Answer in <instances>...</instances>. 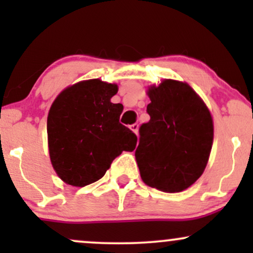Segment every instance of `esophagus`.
Listing matches in <instances>:
<instances>
[{"label":"esophagus","mask_w":253,"mask_h":253,"mask_svg":"<svg viewBox=\"0 0 253 253\" xmlns=\"http://www.w3.org/2000/svg\"><path fill=\"white\" fill-rule=\"evenodd\" d=\"M129 128L132 129L133 132L135 133V134H138V130H139V125H138V124H133V125H130Z\"/></svg>","instance_id":"1"}]
</instances>
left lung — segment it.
<instances>
[{
  "instance_id": "1",
  "label": "left lung",
  "mask_w": 253,
  "mask_h": 253,
  "mask_svg": "<svg viewBox=\"0 0 253 253\" xmlns=\"http://www.w3.org/2000/svg\"><path fill=\"white\" fill-rule=\"evenodd\" d=\"M150 121L139 128L135 159L144 183L179 193L205 171L213 144V120L187 83L165 80L149 89Z\"/></svg>"
}]
</instances>
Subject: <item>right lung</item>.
<instances>
[{
    "mask_svg": "<svg viewBox=\"0 0 253 253\" xmlns=\"http://www.w3.org/2000/svg\"><path fill=\"white\" fill-rule=\"evenodd\" d=\"M117 84L83 81L60 92L47 117L51 163L64 182L84 187L102 178L136 135L120 124L123 104L112 103Z\"/></svg>",
    "mask_w": 253,
    "mask_h": 253,
    "instance_id": "add662e5",
    "label": "right lung"
}]
</instances>
